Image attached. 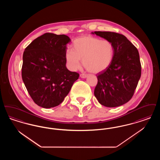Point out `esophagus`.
Returning <instances> with one entry per match:
<instances>
[{
	"mask_svg": "<svg viewBox=\"0 0 160 160\" xmlns=\"http://www.w3.org/2000/svg\"><path fill=\"white\" fill-rule=\"evenodd\" d=\"M80 76L81 78H86V77H88V75H86V74H81L80 75Z\"/></svg>",
	"mask_w": 160,
	"mask_h": 160,
	"instance_id": "34e87169",
	"label": "esophagus"
}]
</instances>
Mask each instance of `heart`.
I'll return each instance as SVG.
<instances>
[{
  "label": "heart",
  "instance_id": "1",
  "mask_svg": "<svg viewBox=\"0 0 160 160\" xmlns=\"http://www.w3.org/2000/svg\"><path fill=\"white\" fill-rule=\"evenodd\" d=\"M73 50L67 49L65 59L69 67L77 70L83 65L88 71L99 73L106 70L111 64L114 56V47L108 40L91 35L76 39L72 44Z\"/></svg>",
  "mask_w": 160,
  "mask_h": 160
}]
</instances>
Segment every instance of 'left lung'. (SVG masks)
<instances>
[{
  "mask_svg": "<svg viewBox=\"0 0 160 160\" xmlns=\"http://www.w3.org/2000/svg\"><path fill=\"white\" fill-rule=\"evenodd\" d=\"M110 41L114 47L110 65L97 76L94 95L107 107L120 106L132 97L141 76V63L137 48L122 34L112 32H92Z\"/></svg>",
  "mask_w": 160,
  "mask_h": 160,
  "instance_id": "obj_1",
  "label": "left lung"
}]
</instances>
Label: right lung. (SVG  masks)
I'll return each mask as SVG.
<instances>
[{"label": "right lung", "instance_id": "add662e5", "mask_svg": "<svg viewBox=\"0 0 160 160\" xmlns=\"http://www.w3.org/2000/svg\"><path fill=\"white\" fill-rule=\"evenodd\" d=\"M71 39L46 33L34 39L23 53L22 76L32 99L39 106H59L79 74L66 67L65 52Z\"/></svg>", "mask_w": 160, "mask_h": 160}]
</instances>
